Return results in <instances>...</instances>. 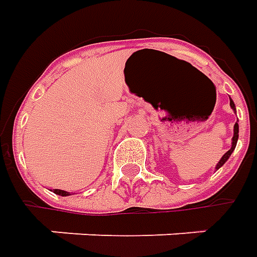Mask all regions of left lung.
<instances>
[{"mask_svg":"<svg viewBox=\"0 0 257 257\" xmlns=\"http://www.w3.org/2000/svg\"><path fill=\"white\" fill-rule=\"evenodd\" d=\"M230 105H232V108H234V104H233V101L230 100ZM237 137H239V125H237V123L234 124V134H233V142H232V147H230V150L229 152H226V153L223 154V157L220 159V162L217 163V169L219 167H222L223 164L227 162V159L230 157V154L233 153V150H234V147H236V144H237Z\"/></svg>","mask_w":257,"mask_h":257,"instance_id":"left-lung-1","label":"left lung"}]
</instances>
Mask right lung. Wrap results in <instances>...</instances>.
Listing matches in <instances>:
<instances>
[{
    "label": "right lung",
    "instance_id": "1",
    "mask_svg": "<svg viewBox=\"0 0 257 257\" xmlns=\"http://www.w3.org/2000/svg\"><path fill=\"white\" fill-rule=\"evenodd\" d=\"M55 194H60V196H68V193L64 192V190H58V189H54Z\"/></svg>",
    "mask_w": 257,
    "mask_h": 257
}]
</instances>
